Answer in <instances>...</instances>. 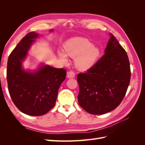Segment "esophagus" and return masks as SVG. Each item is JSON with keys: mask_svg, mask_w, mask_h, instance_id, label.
I'll return each mask as SVG.
<instances>
[{"mask_svg": "<svg viewBox=\"0 0 145 145\" xmlns=\"http://www.w3.org/2000/svg\"><path fill=\"white\" fill-rule=\"evenodd\" d=\"M75 77V73L73 71H69L67 73V77L68 78H74Z\"/></svg>", "mask_w": 145, "mask_h": 145, "instance_id": "obj_1", "label": "esophagus"}]
</instances>
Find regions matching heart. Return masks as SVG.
Segmentation results:
<instances>
[{
  "label": "heart",
  "mask_w": 145,
  "mask_h": 145,
  "mask_svg": "<svg viewBox=\"0 0 145 145\" xmlns=\"http://www.w3.org/2000/svg\"><path fill=\"white\" fill-rule=\"evenodd\" d=\"M65 52L72 57H76V63L81 69L91 68L96 62L100 54L97 47L93 46L92 43L84 38H74L71 39L65 47ZM60 57L65 62H67L66 55L62 52H59Z\"/></svg>",
  "instance_id": "1"
}]
</instances>
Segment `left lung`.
I'll use <instances>...</instances> for the list:
<instances>
[{"label": "left lung", "instance_id": "1", "mask_svg": "<svg viewBox=\"0 0 145 145\" xmlns=\"http://www.w3.org/2000/svg\"><path fill=\"white\" fill-rule=\"evenodd\" d=\"M105 54L85 72L78 74L80 106L91 114L116 109L123 99L131 79L128 55L112 33Z\"/></svg>", "mask_w": 145, "mask_h": 145}]
</instances>
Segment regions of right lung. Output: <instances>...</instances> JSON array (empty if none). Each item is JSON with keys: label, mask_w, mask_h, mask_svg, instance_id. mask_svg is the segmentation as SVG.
Wrapping results in <instances>:
<instances>
[{"label": "right lung", "mask_w": 145, "mask_h": 145, "mask_svg": "<svg viewBox=\"0 0 145 145\" xmlns=\"http://www.w3.org/2000/svg\"><path fill=\"white\" fill-rule=\"evenodd\" d=\"M38 34H26L9 56L7 78L8 91L16 106L27 115H44L54 107L67 71L44 65L36 72L25 71L22 61Z\"/></svg>", "instance_id": "obj_1"}]
</instances>
